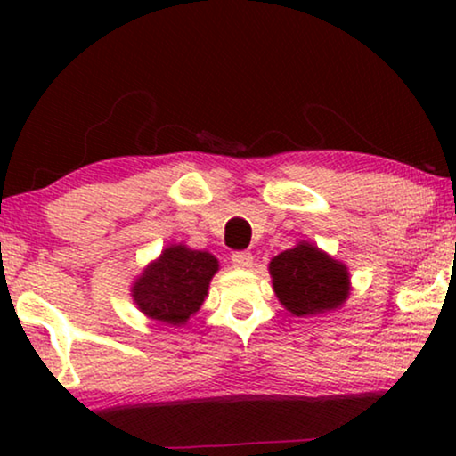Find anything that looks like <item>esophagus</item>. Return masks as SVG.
<instances>
[{
  "instance_id": "1",
  "label": "esophagus",
  "mask_w": 456,
  "mask_h": 456,
  "mask_svg": "<svg viewBox=\"0 0 456 456\" xmlns=\"http://www.w3.org/2000/svg\"><path fill=\"white\" fill-rule=\"evenodd\" d=\"M232 265L239 267V270H248V267H253V255L251 253H234L232 255Z\"/></svg>"
}]
</instances>
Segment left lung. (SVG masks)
<instances>
[{"instance_id":"8db88e82","label":"left lung","mask_w":456,"mask_h":456,"mask_svg":"<svg viewBox=\"0 0 456 456\" xmlns=\"http://www.w3.org/2000/svg\"><path fill=\"white\" fill-rule=\"evenodd\" d=\"M270 273L280 303L297 317L326 314L348 297L346 267L309 242L273 257Z\"/></svg>"}]
</instances>
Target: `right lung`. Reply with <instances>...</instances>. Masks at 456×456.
I'll return each instance as SVG.
<instances>
[{
  "instance_id": "right-lung-1",
  "label": "right lung",
  "mask_w": 456,
  "mask_h": 456,
  "mask_svg": "<svg viewBox=\"0 0 456 456\" xmlns=\"http://www.w3.org/2000/svg\"><path fill=\"white\" fill-rule=\"evenodd\" d=\"M216 272L217 259L214 255L191 251L183 245L167 247L136 280L133 297L142 314L151 320L178 326L201 307Z\"/></svg>"
}]
</instances>
